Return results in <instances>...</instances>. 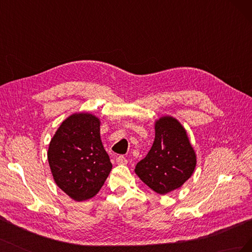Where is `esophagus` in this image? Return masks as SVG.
I'll use <instances>...</instances> for the list:
<instances>
[{
	"label": "esophagus",
	"mask_w": 252,
	"mask_h": 252,
	"mask_svg": "<svg viewBox=\"0 0 252 252\" xmlns=\"http://www.w3.org/2000/svg\"><path fill=\"white\" fill-rule=\"evenodd\" d=\"M117 163H118L119 165H126V164L128 163V161H127L125 157L120 156V157L117 158Z\"/></svg>",
	"instance_id": "esophagus-1"
}]
</instances>
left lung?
<instances>
[{"mask_svg":"<svg viewBox=\"0 0 252 252\" xmlns=\"http://www.w3.org/2000/svg\"><path fill=\"white\" fill-rule=\"evenodd\" d=\"M155 130L152 147L136 164L134 172L154 191L166 194L182 187L191 177L196 155L186 129L175 118H159Z\"/></svg>","mask_w":252,"mask_h":252,"instance_id":"8db88e82","label":"left lung"}]
</instances>
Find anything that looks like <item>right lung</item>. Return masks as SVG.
Instances as JSON below:
<instances>
[{
	"mask_svg": "<svg viewBox=\"0 0 252 252\" xmlns=\"http://www.w3.org/2000/svg\"><path fill=\"white\" fill-rule=\"evenodd\" d=\"M100 126L94 114L75 112L62 122L49 143L47 158L53 180L77 202L100 191L112 168Z\"/></svg>",
	"mask_w": 252,
	"mask_h": 252,
	"instance_id": "right-lung-1",
	"label": "right lung"
}]
</instances>
